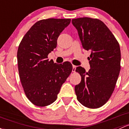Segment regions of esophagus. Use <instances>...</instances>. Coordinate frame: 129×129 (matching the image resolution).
I'll return each mask as SVG.
<instances>
[{
    "instance_id": "1",
    "label": "esophagus",
    "mask_w": 129,
    "mask_h": 129,
    "mask_svg": "<svg viewBox=\"0 0 129 129\" xmlns=\"http://www.w3.org/2000/svg\"><path fill=\"white\" fill-rule=\"evenodd\" d=\"M76 68H77V66H74V65H73V69H72V72H75V70H76Z\"/></svg>"
}]
</instances>
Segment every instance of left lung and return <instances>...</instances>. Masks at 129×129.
<instances>
[{"mask_svg": "<svg viewBox=\"0 0 129 129\" xmlns=\"http://www.w3.org/2000/svg\"><path fill=\"white\" fill-rule=\"evenodd\" d=\"M83 47L91 51L88 58V72L78 67L75 71L81 76L76 85L78 101L84 106L96 109L106 103L112 95L120 70L119 44L112 32L101 20L83 17L72 19Z\"/></svg>", "mask_w": 129, "mask_h": 129, "instance_id": "1", "label": "left lung"}]
</instances>
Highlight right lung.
<instances>
[{"instance_id":"add662e5","label":"right lung","mask_w":129,"mask_h":129,"mask_svg":"<svg viewBox=\"0 0 129 129\" xmlns=\"http://www.w3.org/2000/svg\"><path fill=\"white\" fill-rule=\"evenodd\" d=\"M70 21L40 20L31 27L19 44L17 61L20 81L26 97L37 106L54 103L72 71L70 62L58 64L47 59L48 54L57 46L58 37Z\"/></svg>"}]
</instances>
